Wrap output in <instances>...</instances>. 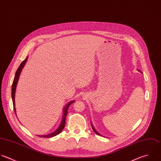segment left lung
I'll return each instance as SVG.
<instances>
[{
	"label": "left lung",
	"mask_w": 161,
	"mask_h": 161,
	"mask_svg": "<svg viewBox=\"0 0 161 161\" xmlns=\"http://www.w3.org/2000/svg\"><path fill=\"white\" fill-rule=\"evenodd\" d=\"M92 125V129H93V131H94V132L96 133V134H97V135H98V136H100V134L99 133H98V132H97V131H96V130L95 129V128L93 127V125Z\"/></svg>",
	"instance_id": "8db88e82"
}]
</instances>
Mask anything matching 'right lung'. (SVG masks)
I'll return each mask as SVG.
<instances>
[{
  "mask_svg": "<svg viewBox=\"0 0 161 161\" xmlns=\"http://www.w3.org/2000/svg\"><path fill=\"white\" fill-rule=\"evenodd\" d=\"M27 60V58L20 63V66H19L18 69H17L16 73H15V76H14V81H13V83H12V92H11V95H12V102H13L14 110V112H15V115H16V112H15V90H16V86H17V84L19 78V76H20V72H21L22 68H24L25 64L26 63ZM74 102H75L74 100L70 101V102L65 106V107H64V110H63V119H62L61 125H59V127L54 132H53L51 133V134L46 135V136H39V137H45V138H50V137H54V136H57L58 134H59L63 130V129L64 128L65 123H66V115H67V114H68V109L69 107L73 103H74Z\"/></svg>",
  "mask_w": 161,
  "mask_h": 161,
  "instance_id": "1",
  "label": "right lung"
}]
</instances>
